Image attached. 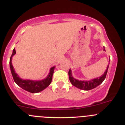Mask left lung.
Segmentation results:
<instances>
[{"label":"left lung","mask_w":125,"mask_h":125,"mask_svg":"<svg viewBox=\"0 0 125 125\" xmlns=\"http://www.w3.org/2000/svg\"><path fill=\"white\" fill-rule=\"evenodd\" d=\"M103 50H105V49H104ZM109 62H110V60H109ZM108 67L109 65L107 66L106 70L104 72V73L102 75V76H100V77H98V78H94V79L90 80L88 81H82L75 79V78L73 77L72 70L70 69L69 72H68L69 80L70 81L71 83L72 84L73 86H75V87L80 88L81 90H90L93 89V88H96V86L100 85L102 82L104 81V80L106 78V74H107Z\"/></svg>","instance_id":"obj_1"}]
</instances>
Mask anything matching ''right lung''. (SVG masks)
I'll use <instances>...</instances> for the list:
<instances>
[{"mask_svg":"<svg viewBox=\"0 0 125 125\" xmlns=\"http://www.w3.org/2000/svg\"><path fill=\"white\" fill-rule=\"evenodd\" d=\"M16 53L15 49H13V52L11 55L10 58V68L11 73H12V76H13V80L14 82L19 85L20 87H21L22 89L27 92H30L32 93H39V92H42L46 88L50 85L51 83L52 80V76L55 67H52L50 69V72L48 75V76L45 78L41 80H23L19 77L18 74L15 73V70L13 68V65L12 63V57Z\"/></svg>","mask_w":125,"mask_h":125,"instance_id":"add662e5","label":"right lung"}]
</instances>
